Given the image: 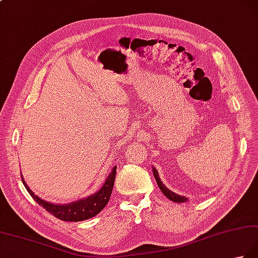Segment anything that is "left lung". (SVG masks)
I'll return each mask as SVG.
<instances>
[{
    "label": "left lung",
    "instance_id": "1",
    "mask_svg": "<svg viewBox=\"0 0 258 258\" xmlns=\"http://www.w3.org/2000/svg\"><path fill=\"white\" fill-rule=\"evenodd\" d=\"M152 169H153V175H154V178H155V180H156V183H158L160 190L162 191V194L166 197V198L170 199V200H172V201H174V203H180V204H181V203H185V201H188V198H185L184 196L176 195L175 192H173V191H171L170 189L166 188L165 184H163V182H162V181H161V179H160L159 173H158V170H156L155 168H153V166H152Z\"/></svg>",
    "mask_w": 258,
    "mask_h": 258
}]
</instances>
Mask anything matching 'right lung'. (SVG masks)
Segmentation results:
<instances>
[{
    "instance_id": "right-lung-1",
    "label": "right lung",
    "mask_w": 258,
    "mask_h": 258,
    "mask_svg": "<svg viewBox=\"0 0 258 258\" xmlns=\"http://www.w3.org/2000/svg\"><path fill=\"white\" fill-rule=\"evenodd\" d=\"M116 175V165H114L109 174L106 178L105 182L100 186L98 191L95 194H92L86 198L76 200L74 203L69 204H52L50 201H45L40 198L37 195L33 194V191L29 188V185L25 182L23 176L22 182L28 192L32 197L35 203H38L41 207L48 211V213L54 216L55 218L63 221H83L86 219L93 218L94 216L98 215L102 211L105 206L109 201L110 195H112L114 181Z\"/></svg>"
}]
</instances>
